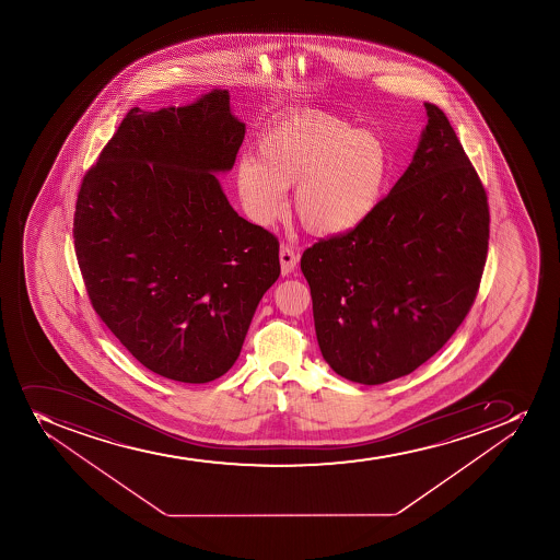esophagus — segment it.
<instances>
[{"label": "esophagus", "mask_w": 560, "mask_h": 560, "mask_svg": "<svg viewBox=\"0 0 560 560\" xmlns=\"http://www.w3.org/2000/svg\"><path fill=\"white\" fill-rule=\"evenodd\" d=\"M279 260H281V273L289 276V273L295 270L300 255L295 254V249L292 246L283 244L281 249H279Z\"/></svg>", "instance_id": "1"}]
</instances>
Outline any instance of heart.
<instances>
[{
	"mask_svg": "<svg viewBox=\"0 0 560 560\" xmlns=\"http://www.w3.org/2000/svg\"><path fill=\"white\" fill-rule=\"evenodd\" d=\"M259 159L235 164V188L248 215L268 226L283 217L287 188L314 237H338L365 224L387 195L393 156L387 140L330 113H295L260 133Z\"/></svg>",
	"mask_w": 560,
	"mask_h": 560,
	"instance_id": "b5f03b06",
	"label": "heart"
}]
</instances>
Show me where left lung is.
<instances>
[{
  "instance_id": "1",
  "label": "left lung",
  "mask_w": 560,
  "mask_h": 560,
  "mask_svg": "<svg viewBox=\"0 0 560 560\" xmlns=\"http://www.w3.org/2000/svg\"><path fill=\"white\" fill-rule=\"evenodd\" d=\"M412 162L360 228L301 257L323 358L380 385L436 354L477 298L488 257V195L453 126L425 104Z\"/></svg>"
}]
</instances>
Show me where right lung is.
Segmentation results:
<instances>
[{
    "mask_svg": "<svg viewBox=\"0 0 560 560\" xmlns=\"http://www.w3.org/2000/svg\"><path fill=\"white\" fill-rule=\"evenodd\" d=\"M244 129L224 89L133 107L78 191L72 235L91 305L135 360L173 382L226 374L281 273L277 238L238 217L217 178Z\"/></svg>",
    "mask_w": 560,
    "mask_h": 560,
    "instance_id": "obj_1",
    "label": "right lung"
}]
</instances>
